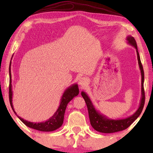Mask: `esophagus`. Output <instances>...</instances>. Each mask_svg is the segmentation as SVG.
Masks as SVG:
<instances>
[{"label":"esophagus","instance_id":"esophagus-1","mask_svg":"<svg viewBox=\"0 0 153 153\" xmlns=\"http://www.w3.org/2000/svg\"><path fill=\"white\" fill-rule=\"evenodd\" d=\"M78 83H79V85L80 86L84 87L87 84L88 79H87V78H86V77H81V78L79 79Z\"/></svg>","mask_w":153,"mask_h":153}]
</instances>
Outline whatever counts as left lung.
<instances>
[{
    "label": "left lung",
    "mask_w": 153,
    "mask_h": 153,
    "mask_svg": "<svg viewBox=\"0 0 153 153\" xmlns=\"http://www.w3.org/2000/svg\"><path fill=\"white\" fill-rule=\"evenodd\" d=\"M126 40L129 45L132 46L133 47L136 48V53H137V58H138V65L140 69L141 72V99L140 102L139 107L137 111L134 113L133 115L129 116L128 117L125 119H121V120H113L107 117L102 114L96 109L95 107L93 105L92 102L89 98L86 92H82L81 94L82 97L86 102V106L88 107V111L89 119L90 121V124L93 128L97 131L101 133H114L117 132V131L124 130L128 128V127L138 118L142 111L143 109L144 105V100H145V95H144V74L143 70V67L140 58V55L138 51V48H137L136 42L134 38L131 36H127Z\"/></svg>",
    "instance_id": "8db88e82"
}]
</instances>
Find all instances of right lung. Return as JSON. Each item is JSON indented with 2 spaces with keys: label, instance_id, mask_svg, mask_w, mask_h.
I'll list each match as a JSON object with an SVG mask.
<instances>
[{
  "label": "right lung",
  "instance_id": "obj_1",
  "mask_svg": "<svg viewBox=\"0 0 153 153\" xmlns=\"http://www.w3.org/2000/svg\"><path fill=\"white\" fill-rule=\"evenodd\" d=\"M12 59V58H11ZM11 60L10 62L9 65V101L10 104H11V108L13 111H14L15 115H17L16 112H15L13 108V105L12 102V98H13V91H12V84H11ZM79 94V88L77 84H74L71 85V86L67 88L65 90L64 93L62 96L61 102L59 105L57 110L56 111L55 114L52 116L51 118H49L48 120H46L45 122H39V123H33L24 120V119L19 117L17 115L18 118L24 123L25 126L29 127L30 128H33L34 129H37L41 131H52L54 130H56L61 127L63 125V120H64V115L65 112V109L67 107V105L68 103L73 99V98L78 95Z\"/></svg>",
  "mask_w": 153,
  "mask_h": 153
}]
</instances>
